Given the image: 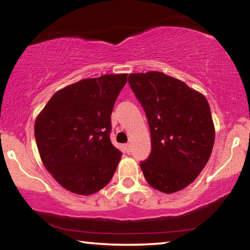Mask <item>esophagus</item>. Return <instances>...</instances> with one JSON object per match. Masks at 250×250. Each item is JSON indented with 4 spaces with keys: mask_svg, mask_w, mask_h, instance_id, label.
I'll list each match as a JSON object with an SVG mask.
<instances>
[{
    "mask_svg": "<svg viewBox=\"0 0 250 250\" xmlns=\"http://www.w3.org/2000/svg\"><path fill=\"white\" fill-rule=\"evenodd\" d=\"M125 150L126 153H130V152H131V146H130V143H126V145H125Z\"/></svg>",
    "mask_w": 250,
    "mask_h": 250,
    "instance_id": "obj_1",
    "label": "esophagus"
}]
</instances>
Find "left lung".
<instances>
[{"mask_svg": "<svg viewBox=\"0 0 250 250\" xmlns=\"http://www.w3.org/2000/svg\"><path fill=\"white\" fill-rule=\"evenodd\" d=\"M129 83L149 121L151 153L140 167L152 188L172 194L205 167L215 126L205 96L161 71L129 75Z\"/></svg>", "mask_w": 250, "mask_h": 250, "instance_id": "8db88e82", "label": "left lung"}]
</instances>
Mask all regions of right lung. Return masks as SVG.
I'll use <instances>...</instances> for the list:
<instances>
[{"instance_id":"right-lung-1","label":"right lung","mask_w":250,"mask_h":250,"mask_svg":"<svg viewBox=\"0 0 250 250\" xmlns=\"http://www.w3.org/2000/svg\"><path fill=\"white\" fill-rule=\"evenodd\" d=\"M128 74L86 78L55 92L34 132L44 167L59 185L91 195L107 185L121 160L110 141L111 113Z\"/></svg>"}]
</instances>
